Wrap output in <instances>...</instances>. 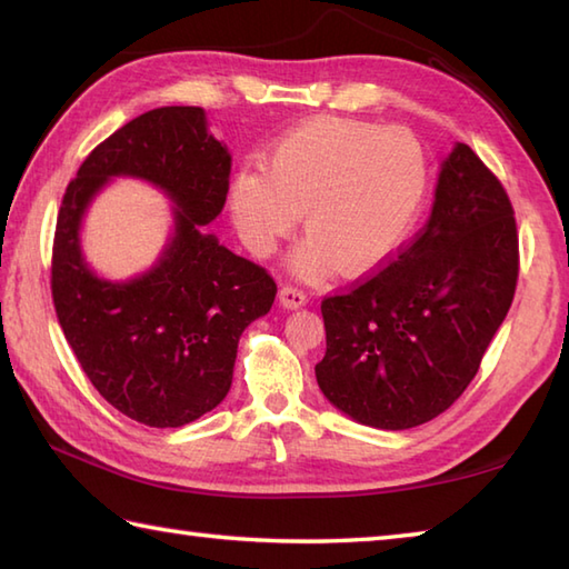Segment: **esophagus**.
<instances>
[{"mask_svg":"<svg viewBox=\"0 0 569 569\" xmlns=\"http://www.w3.org/2000/svg\"><path fill=\"white\" fill-rule=\"evenodd\" d=\"M278 303H281L286 310H298L308 303V296L293 286H283L281 291H278Z\"/></svg>","mask_w":569,"mask_h":569,"instance_id":"34e87169","label":"esophagus"}]
</instances>
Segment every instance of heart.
<instances>
[{
  "label": "heart",
  "mask_w": 569,
  "mask_h": 569,
  "mask_svg": "<svg viewBox=\"0 0 569 569\" xmlns=\"http://www.w3.org/2000/svg\"><path fill=\"white\" fill-rule=\"evenodd\" d=\"M428 190V159L403 129L316 117L273 143L263 168H241L229 210L244 247L269 257L300 220V278L367 273L401 247Z\"/></svg>",
  "instance_id": "heart-1"
}]
</instances>
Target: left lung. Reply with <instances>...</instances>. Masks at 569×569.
<instances>
[{"label":"left lung","instance_id":"1","mask_svg":"<svg viewBox=\"0 0 569 569\" xmlns=\"http://www.w3.org/2000/svg\"><path fill=\"white\" fill-rule=\"evenodd\" d=\"M509 196L467 143L440 163L428 224L379 273L322 300L325 398L361 426L408 430L465 393L511 308Z\"/></svg>","mask_w":569,"mask_h":569}]
</instances>
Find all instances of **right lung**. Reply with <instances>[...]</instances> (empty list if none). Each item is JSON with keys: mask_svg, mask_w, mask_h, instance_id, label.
<instances>
[{"mask_svg": "<svg viewBox=\"0 0 569 569\" xmlns=\"http://www.w3.org/2000/svg\"><path fill=\"white\" fill-rule=\"evenodd\" d=\"M232 156L202 107H159L104 139L60 202L51 291L60 328L94 389L149 428H180L232 386L239 337L271 310L273 278L220 244ZM114 177L172 200V234L147 272L112 282L81 251V220Z\"/></svg>", "mask_w": 569, "mask_h": 569, "instance_id": "1", "label": "right lung"}]
</instances>
